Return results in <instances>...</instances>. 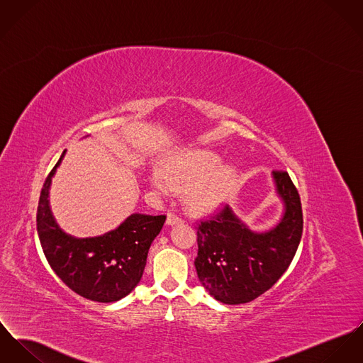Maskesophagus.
Returning <instances> with one entry per match:
<instances>
[{
  "label": "esophagus",
  "instance_id": "esophagus-1",
  "mask_svg": "<svg viewBox=\"0 0 363 363\" xmlns=\"http://www.w3.org/2000/svg\"><path fill=\"white\" fill-rule=\"evenodd\" d=\"M182 223V218L178 217L174 213H168L167 214V225H177V223Z\"/></svg>",
  "mask_w": 363,
  "mask_h": 363
}]
</instances>
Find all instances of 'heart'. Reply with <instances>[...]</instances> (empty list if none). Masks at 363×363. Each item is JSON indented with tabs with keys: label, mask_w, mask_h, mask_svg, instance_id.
<instances>
[{
	"label": "heart",
	"mask_w": 363,
	"mask_h": 363,
	"mask_svg": "<svg viewBox=\"0 0 363 363\" xmlns=\"http://www.w3.org/2000/svg\"><path fill=\"white\" fill-rule=\"evenodd\" d=\"M238 171L232 164H221L220 156L204 149H188L172 155L164 171L149 172L150 185L162 195L175 188H185V200L195 211L218 208L233 192Z\"/></svg>",
	"instance_id": "b5f03b06"
}]
</instances>
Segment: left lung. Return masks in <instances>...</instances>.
Segmentation results:
<instances>
[{
  "mask_svg": "<svg viewBox=\"0 0 363 363\" xmlns=\"http://www.w3.org/2000/svg\"><path fill=\"white\" fill-rule=\"evenodd\" d=\"M275 192L283 204L279 223L257 232L225 204L199 223L196 272L216 300L236 306L269 290L289 268L303 235L300 196L286 171H274Z\"/></svg>",
  "mask_w": 363,
  "mask_h": 363,
  "instance_id": "1",
  "label": "left lung"
}]
</instances>
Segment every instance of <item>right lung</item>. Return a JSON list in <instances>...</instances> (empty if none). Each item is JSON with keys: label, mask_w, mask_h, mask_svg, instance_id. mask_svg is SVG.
<instances>
[{"label": "right lung", "mask_w": 363, "mask_h": 363, "mask_svg": "<svg viewBox=\"0 0 363 363\" xmlns=\"http://www.w3.org/2000/svg\"><path fill=\"white\" fill-rule=\"evenodd\" d=\"M47 177L37 208V232L48 264L60 280L86 300L113 303L140 283L152 242L166 216L134 213L116 229L101 236L74 238L57 223L50 206V188L56 168Z\"/></svg>", "instance_id": "obj_1"}]
</instances>
